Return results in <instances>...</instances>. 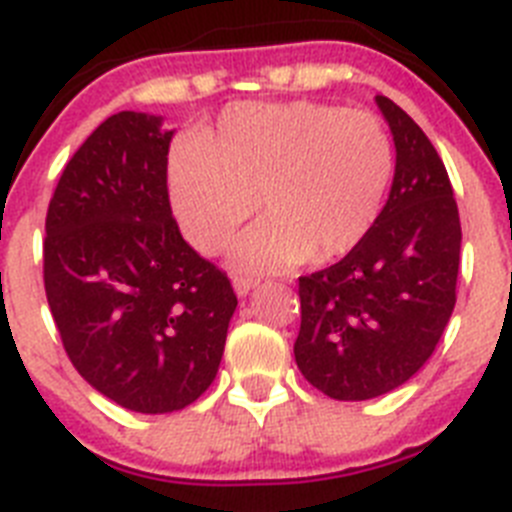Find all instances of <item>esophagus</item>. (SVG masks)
Masks as SVG:
<instances>
[{"label":"esophagus","instance_id":"esophagus-1","mask_svg":"<svg viewBox=\"0 0 512 512\" xmlns=\"http://www.w3.org/2000/svg\"><path fill=\"white\" fill-rule=\"evenodd\" d=\"M256 279H248V277H235L233 279V289H235V295L238 297H246L251 295V289H256Z\"/></svg>","mask_w":512,"mask_h":512}]
</instances>
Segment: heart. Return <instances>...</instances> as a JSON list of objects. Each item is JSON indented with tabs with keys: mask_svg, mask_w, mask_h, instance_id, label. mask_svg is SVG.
Wrapping results in <instances>:
<instances>
[{
	"mask_svg": "<svg viewBox=\"0 0 512 512\" xmlns=\"http://www.w3.org/2000/svg\"><path fill=\"white\" fill-rule=\"evenodd\" d=\"M395 156L369 112L312 102L241 104L176 148L169 200L184 238L220 253L253 210L264 217L233 251L248 271L341 259L377 223Z\"/></svg>",
	"mask_w": 512,
	"mask_h": 512,
	"instance_id": "heart-1",
	"label": "heart"
}]
</instances>
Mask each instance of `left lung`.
Wrapping results in <instances>:
<instances>
[{
	"mask_svg": "<svg viewBox=\"0 0 512 512\" xmlns=\"http://www.w3.org/2000/svg\"><path fill=\"white\" fill-rule=\"evenodd\" d=\"M395 140V179L364 241L300 277L295 361L333 400H372L408 382L456 305L461 223L441 156L413 117L374 97Z\"/></svg>",
	"mask_w": 512,
	"mask_h": 512,
	"instance_id": "8db88e82",
	"label": "left lung"
}]
</instances>
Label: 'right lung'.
I'll use <instances>...</instances> for the list:
<instances>
[{
	"mask_svg": "<svg viewBox=\"0 0 512 512\" xmlns=\"http://www.w3.org/2000/svg\"><path fill=\"white\" fill-rule=\"evenodd\" d=\"M164 117L117 112L63 169L45 217L43 279L76 372L107 400L161 415L212 384L238 300L179 233Z\"/></svg>",
	"mask_w": 512,
	"mask_h": 512,
	"instance_id": "add662e5",
	"label": "right lung"
}]
</instances>
